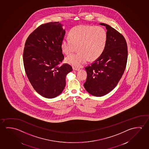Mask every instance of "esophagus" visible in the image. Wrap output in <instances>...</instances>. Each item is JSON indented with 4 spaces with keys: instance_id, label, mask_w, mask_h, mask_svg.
I'll return each instance as SVG.
<instances>
[{
    "instance_id": "1",
    "label": "esophagus",
    "mask_w": 149,
    "mask_h": 149,
    "mask_svg": "<svg viewBox=\"0 0 149 149\" xmlns=\"http://www.w3.org/2000/svg\"><path fill=\"white\" fill-rule=\"evenodd\" d=\"M73 70L74 71H78V70H79V68L73 67Z\"/></svg>"
}]
</instances>
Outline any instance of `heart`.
<instances>
[{"instance_id":"obj_1","label":"heart","mask_w":149,"mask_h":149,"mask_svg":"<svg viewBox=\"0 0 149 149\" xmlns=\"http://www.w3.org/2000/svg\"><path fill=\"white\" fill-rule=\"evenodd\" d=\"M70 38H64L61 42L64 54L68 55L78 49L76 54L66 58L67 63L75 68L86 63L88 60L98 58L105 49L107 33L103 27L80 25L73 27L69 33Z\"/></svg>"}]
</instances>
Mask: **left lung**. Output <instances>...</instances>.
I'll list each match as a JSON object with an SVG mask.
<instances>
[{"instance_id": "8db88e82", "label": "left lung", "mask_w": 149, "mask_h": 149, "mask_svg": "<svg viewBox=\"0 0 149 149\" xmlns=\"http://www.w3.org/2000/svg\"><path fill=\"white\" fill-rule=\"evenodd\" d=\"M107 29L105 49L98 59L86 66L87 77L84 87L96 97L105 95L117 86L124 73L127 64L128 49L123 35L105 23Z\"/></svg>"}]
</instances>
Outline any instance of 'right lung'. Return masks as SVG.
Returning <instances> with one entry per match:
<instances>
[{
	"instance_id": "1",
	"label": "right lung",
	"mask_w": 149,
	"mask_h": 149,
	"mask_svg": "<svg viewBox=\"0 0 149 149\" xmlns=\"http://www.w3.org/2000/svg\"><path fill=\"white\" fill-rule=\"evenodd\" d=\"M65 31L59 22L40 25L27 37L23 63L27 78L37 93L47 98L57 97L65 86V78L72 71L64 59L61 42Z\"/></svg>"
}]
</instances>
